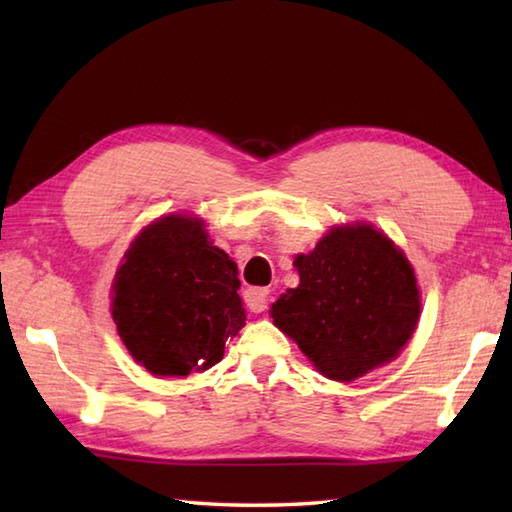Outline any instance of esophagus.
I'll list each match as a JSON object with an SVG mask.
<instances>
[{"label": "esophagus", "mask_w": 512, "mask_h": 512, "mask_svg": "<svg viewBox=\"0 0 512 512\" xmlns=\"http://www.w3.org/2000/svg\"><path fill=\"white\" fill-rule=\"evenodd\" d=\"M246 306L250 312H264L268 308V299H270V290L268 288H250L246 290Z\"/></svg>", "instance_id": "esophagus-1"}]
</instances>
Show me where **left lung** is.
<instances>
[{
  "label": "left lung",
  "mask_w": 512,
  "mask_h": 512,
  "mask_svg": "<svg viewBox=\"0 0 512 512\" xmlns=\"http://www.w3.org/2000/svg\"><path fill=\"white\" fill-rule=\"evenodd\" d=\"M299 286L270 317L325 378L350 383L394 361L420 317V290L402 250L372 224L334 226L297 255Z\"/></svg>",
  "instance_id": "obj_1"
}]
</instances>
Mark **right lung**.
<instances>
[{"label": "right lung", "instance_id": "right-lung-1", "mask_svg": "<svg viewBox=\"0 0 512 512\" xmlns=\"http://www.w3.org/2000/svg\"><path fill=\"white\" fill-rule=\"evenodd\" d=\"M237 264L209 242L200 217L143 228L112 286V317L134 361L154 376H189L222 361L246 325Z\"/></svg>", "mask_w": 512, "mask_h": 512}]
</instances>
